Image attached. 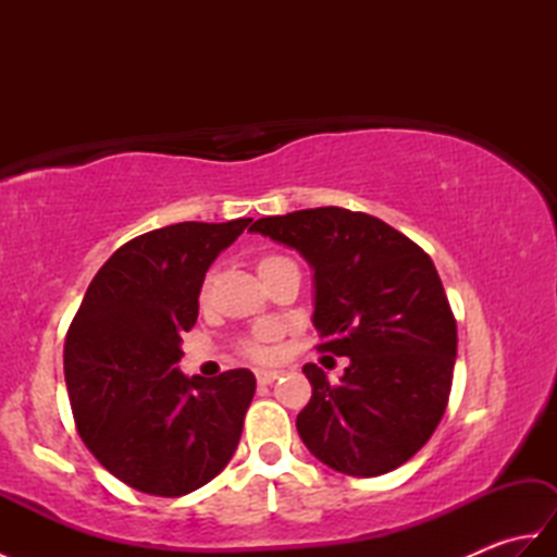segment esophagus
<instances>
[{
  "mask_svg": "<svg viewBox=\"0 0 557 557\" xmlns=\"http://www.w3.org/2000/svg\"><path fill=\"white\" fill-rule=\"evenodd\" d=\"M280 375H282V371H268V369H260V371H256V381H258L260 385H270V383H275Z\"/></svg>",
  "mask_w": 557,
  "mask_h": 557,
  "instance_id": "obj_1",
  "label": "esophagus"
}]
</instances>
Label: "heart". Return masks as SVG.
Returning a JSON list of instances; mask_svg holds the SVG:
<instances>
[{
    "label": "heart",
    "instance_id": "heart-1",
    "mask_svg": "<svg viewBox=\"0 0 557 557\" xmlns=\"http://www.w3.org/2000/svg\"><path fill=\"white\" fill-rule=\"evenodd\" d=\"M282 265H294V263H292L289 258H282V256H265V258H260V260H258V275H268V272L277 270V268H282ZM206 297H208V282L203 285V292H200V299H206ZM275 337H277V327H265L263 333H260L258 339L244 342V351L248 354V357H253V359H263V357H268L265 342H268V339H275Z\"/></svg>",
    "mask_w": 557,
    "mask_h": 557
}]
</instances>
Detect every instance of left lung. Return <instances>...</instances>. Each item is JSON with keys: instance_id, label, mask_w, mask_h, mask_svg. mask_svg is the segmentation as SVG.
<instances>
[{"instance_id": "8db88e82", "label": "left lung", "mask_w": 557, "mask_h": 557, "mask_svg": "<svg viewBox=\"0 0 557 557\" xmlns=\"http://www.w3.org/2000/svg\"><path fill=\"white\" fill-rule=\"evenodd\" d=\"M248 232L311 265L318 349L349 357L339 383L304 366V445L349 476L401 467L429 443L453 387L457 323L433 260L383 220L335 206L260 218Z\"/></svg>"}]
</instances>
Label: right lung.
Returning <instances> with one entry per match:
<instances>
[{
  "label": "right lung",
  "instance_id": "right-lung-1",
  "mask_svg": "<svg viewBox=\"0 0 557 557\" xmlns=\"http://www.w3.org/2000/svg\"><path fill=\"white\" fill-rule=\"evenodd\" d=\"M251 218L180 222L124 244L92 277L64 345L83 443L140 493L180 498L227 467L256 393L248 369L180 371L206 272Z\"/></svg>",
  "mask_w": 557,
  "mask_h": 557
}]
</instances>
